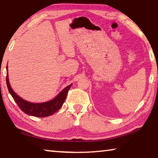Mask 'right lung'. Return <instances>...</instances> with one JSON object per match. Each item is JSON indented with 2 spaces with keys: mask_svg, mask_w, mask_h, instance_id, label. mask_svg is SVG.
Wrapping results in <instances>:
<instances>
[{
  "mask_svg": "<svg viewBox=\"0 0 158 158\" xmlns=\"http://www.w3.org/2000/svg\"><path fill=\"white\" fill-rule=\"evenodd\" d=\"M6 69L7 72V66L6 67ZM6 83L10 93L11 94L12 97L15 101V102L17 104L19 107L21 109V110L24 112L25 114H27L28 115H31V116L35 117H47L51 116V115L53 114L55 112L59 110L65 100L68 90L70 89L72 85H73L70 84L68 85V86H66L53 100L42 103H32L20 98L12 90L9 82L8 73H7Z\"/></svg>",
  "mask_w": 158,
  "mask_h": 158,
  "instance_id": "add662e5",
  "label": "right lung"
}]
</instances>
